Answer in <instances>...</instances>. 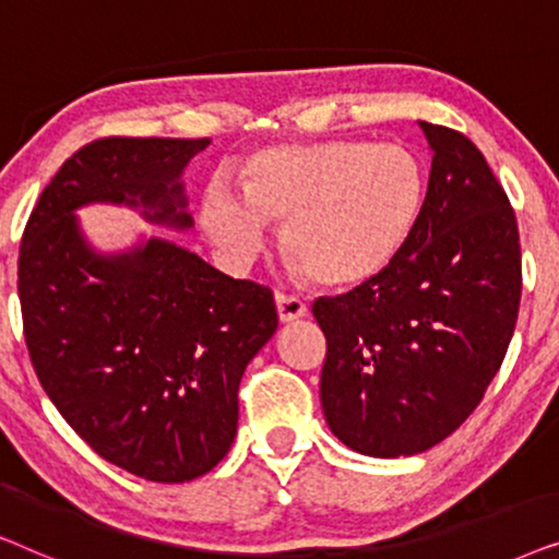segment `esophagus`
<instances>
[{
	"instance_id": "esophagus-1",
	"label": "esophagus",
	"mask_w": 559,
	"mask_h": 559,
	"mask_svg": "<svg viewBox=\"0 0 559 559\" xmlns=\"http://www.w3.org/2000/svg\"><path fill=\"white\" fill-rule=\"evenodd\" d=\"M274 305H277V316L282 323H293V320H300L308 316V305H305L300 297L277 295L274 297Z\"/></svg>"
}]
</instances>
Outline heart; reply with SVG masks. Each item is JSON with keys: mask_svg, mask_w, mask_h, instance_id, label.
Listing matches in <instances>:
<instances>
[{"mask_svg": "<svg viewBox=\"0 0 559 559\" xmlns=\"http://www.w3.org/2000/svg\"><path fill=\"white\" fill-rule=\"evenodd\" d=\"M236 190L203 193L201 226L228 257L262 249L266 224H282L287 254L325 287H361L404 254L425 211L427 175L396 142L331 140L274 144L236 173Z\"/></svg>", "mask_w": 559, "mask_h": 559, "instance_id": "b5f03b06", "label": "heart"}]
</instances>
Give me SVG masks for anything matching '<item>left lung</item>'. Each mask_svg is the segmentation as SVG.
<instances>
[{"instance_id": "1", "label": "left lung", "mask_w": 559, "mask_h": 559, "mask_svg": "<svg viewBox=\"0 0 559 559\" xmlns=\"http://www.w3.org/2000/svg\"><path fill=\"white\" fill-rule=\"evenodd\" d=\"M432 152L404 254L369 285L320 297L325 423L369 457L417 455L461 427L499 371L522 297L509 198L476 144L419 121Z\"/></svg>"}]
</instances>
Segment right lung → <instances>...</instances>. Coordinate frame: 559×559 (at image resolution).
I'll return each mask as SVG.
<instances>
[{"label": "right lung", "mask_w": 559, "mask_h": 559, "mask_svg": "<svg viewBox=\"0 0 559 559\" xmlns=\"http://www.w3.org/2000/svg\"><path fill=\"white\" fill-rule=\"evenodd\" d=\"M209 144H86L43 190L20 247L25 341L45 394L104 461L155 484L224 461L241 373L277 331V310L266 287L163 236L98 249L79 211L124 205L152 226L190 231L182 173Z\"/></svg>", "instance_id": "add662e5"}]
</instances>
